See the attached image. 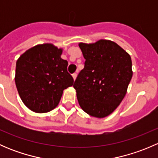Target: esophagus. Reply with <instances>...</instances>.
I'll return each mask as SVG.
<instances>
[{
  "instance_id": "1",
  "label": "esophagus",
  "mask_w": 158,
  "mask_h": 158,
  "mask_svg": "<svg viewBox=\"0 0 158 158\" xmlns=\"http://www.w3.org/2000/svg\"><path fill=\"white\" fill-rule=\"evenodd\" d=\"M72 76H73V79H76V76H77V74H76V73H73V75H72Z\"/></svg>"
}]
</instances>
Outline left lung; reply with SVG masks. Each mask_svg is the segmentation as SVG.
<instances>
[{
	"mask_svg": "<svg viewBox=\"0 0 158 158\" xmlns=\"http://www.w3.org/2000/svg\"><path fill=\"white\" fill-rule=\"evenodd\" d=\"M79 47L85 60L84 69L73 84L79 106L92 117H107L126 95L133 75L131 58L108 40L79 43Z\"/></svg>",
	"mask_w": 158,
	"mask_h": 158,
	"instance_id": "obj_1",
	"label": "left lung"
}]
</instances>
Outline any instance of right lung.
I'll use <instances>...</instances> for the list:
<instances>
[{"label":"right lung","instance_id":"add662e5","mask_svg":"<svg viewBox=\"0 0 158 158\" xmlns=\"http://www.w3.org/2000/svg\"><path fill=\"white\" fill-rule=\"evenodd\" d=\"M63 49L52 44H39L23 52L16 63L15 83L23 104L36 113L54 109L63 90L73 85Z\"/></svg>","mask_w":158,"mask_h":158}]
</instances>
